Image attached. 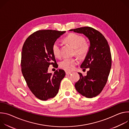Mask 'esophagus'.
<instances>
[{
  "mask_svg": "<svg viewBox=\"0 0 129 129\" xmlns=\"http://www.w3.org/2000/svg\"><path fill=\"white\" fill-rule=\"evenodd\" d=\"M71 73H72V72H70V71H66V74L67 75H69L71 74Z\"/></svg>",
  "mask_w": 129,
  "mask_h": 129,
  "instance_id": "34e87169",
  "label": "esophagus"
}]
</instances>
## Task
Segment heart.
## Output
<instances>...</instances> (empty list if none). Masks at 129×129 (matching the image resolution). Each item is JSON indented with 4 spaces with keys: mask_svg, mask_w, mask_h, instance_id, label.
I'll return each mask as SVG.
<instances>
[{
    "mask_svg": "<svg viewBox=\"0 0 129 129\" xmlns=\"http://www.w3.org/2000/svg\"><path fill=\"white\" fill-rule=\"evenodd\" d=\"M65 40L75 48V53L79 57H83L86 56L89 49V45L84 43L85 39L83 37L76 34H70L66 37ZM52 51L54 56L57 57L60 56V48L58 41L54 42L53 44ZM78 62L76 58H65L60 62V66L66 70H72L75 68Z\"/></svg>",
    "mask_w": 129,
    "mask_h": 129,
    "instance_id": "b5f03b06",
    "label": "heart"
}]
</instances>
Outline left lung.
Here are the masks:
<instances>
[{"instance_id":"1","label":"left lung","mask_w":129,"mask_h":129,"mask_svg":"<svg viewBox=\"0 0 129 129\" xmlns=\"http://www.w3.org/2000/svg\"><path fill=\"white\" fill-rule=\"evenodd\" d=\"M82 34L88 38L90 46L81 68H89L87 76L79 72L80 80L75 88L81 95L92 98L99 95L107 82L111 68V54L108 42L99 31L90 27H82L70 29Z\"/></svg>"}]
</instances>
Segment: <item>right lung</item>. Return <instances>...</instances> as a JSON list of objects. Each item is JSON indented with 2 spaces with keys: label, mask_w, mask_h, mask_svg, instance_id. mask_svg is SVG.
<instances>
[{
  "label": "right lung",
  "mask_w": 129,
  "mask_h": 129,
  "mask_svg": "<svg viewBox=\"0 0 129 129\" xmlns=\"http://www.w3.org/2000/svg\"><path fill=\"white\" fill-rule=\"evenodd\" d=\"M65 32L50 29L37 31L23 44L21 62L22 75L31 92L41 100L46 101L56 96L65 76V72L61 69L53 74L48 72L50 64L57 65L52 51V45Z\"/></svg>",
  "instance_id": "1"
}]
</instances>
